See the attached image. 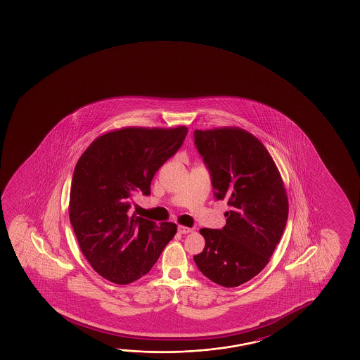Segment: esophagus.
<instances>
[{"label":"esophagus","instance_id":"esophagus-1","mask_svg":"<svg viewBox=\"0 0 360 360\" xmlns=\"http://www.w3.org/2000/svg\"><path fill=\"white\" fill-rule=\"evenodd\" d=\"M178 232L179 233H182V235H186V233H189V232H192V230L189 229V227H186V226H178Z\"/></svg>","mask_w":360,"mask_h":360}]
</instances>
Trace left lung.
Returning <instances> with one entry per match:
<instances>
[{
    "label": "left lung",
    "mask_w": 360,
    "mask_h": 360,
    "mask_svg": "<svg viewBox=\"0 0 360 360\" xmlns=\"http://www.w3.org/2000/svg\"><path fill=\"white\" fill-rule=\"evenodd\" d=\"M195 143L216 198L230 210L222 230L200 231L206 245L193 259L213 283L236 288L264 270L280 242L289 214L286 188L265 146L248 130L197 129Z\"/></svg>",
    "instance_id": "1"
}]
</instances>
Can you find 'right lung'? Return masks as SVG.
Instances as JSON below:
<instances>
[{"label": "right lung", "mask_w": 360, "mask_h": 360, "mask_svg": "<svg viewBox=\"0 0 360 360\" xmlns=\"http://www.w3.org/2000/svg\"><path fill=\"white\" fill-rule=\"evenodd\" d=\"M188 128L125 127L94 139L77 160L69 217L79 248L101 277L118 285L150 271L177 233L173 222L128 214L133 195H148L154 174L177 152Z\"/></svg>", "instance_id": "obj_1"}]
</instances>
